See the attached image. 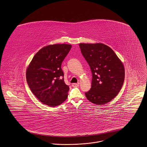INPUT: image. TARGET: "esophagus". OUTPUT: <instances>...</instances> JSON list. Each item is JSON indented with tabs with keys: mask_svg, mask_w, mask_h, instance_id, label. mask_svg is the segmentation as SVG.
Segmentation results:
<instances>
[{
	"mask_svg": "<svg viewBox=\"0 0 147 147\" xmlns=\"http://www.w3.org/2000/svg\"><path fill=\"white\" fill-rule=\"evenodd\" d=\"M79 83H73L72 84V86L76 87V86H79Z\"/></svg>",
	"mask_w": 147,
	"mask_h": 147,
	"instance_id": "esophagus-1",
	"label": "esophagus"
}]
</instances>
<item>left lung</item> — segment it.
<instances>
[{
	"label": "left lung",
	"mask_w": 147,
	"mask_h": 147,
	"mask_svg": "<svg viewBox=\"0 0 147 147\" xmlns=\"http://www.w3.org/2000/svg\"><path fill=\"white\" fill-rule=\"evenodd\" d=\"M79 47L92 74L91 88L85 93L86 98L97 105L109 102L124 83L125 70L122 63L112 49L103 44L81 43Z\"/></svg>",
	"instance_id": "left-lung-1"
}]
</instances>
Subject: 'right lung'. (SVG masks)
<instances>
[{
    "instance_id": "obj_1",
    "label": "right lung",
    "mask_w": 147,
    "mask_h": 147,
    "mask_svg": "<svg viewBox=\"0 0 147 147\" xmlns=\"http://www.w3.org/2000/svg\"><path fill=\"white\" fill-rule=\"evenodd\" d=\"M71 48L66 44L45 47L35 54L27 68L28 86L44 104L55 107L68 97L69 87L64 82L61 65Z\"/></svg>"
}]
</instances>
